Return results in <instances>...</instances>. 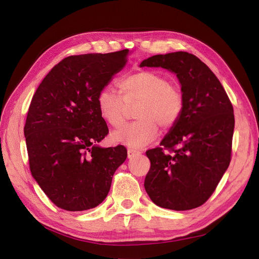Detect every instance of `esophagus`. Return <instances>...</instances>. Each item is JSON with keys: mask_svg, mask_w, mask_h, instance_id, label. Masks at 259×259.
I'll use <instances>...</instances> for the list:
<instances>
[{"mask_svg": "<svg viewBox=\"0 0 259 259\" xmlns=\"http://www.w3.org/2000/svg\"><path fill=\"white\" fill-rule=\"evenodd\" d=\"M139 153H141L140 150L135 149V148H131V147L128 148V158H133L136 155H139Z\"/></svg>", "mask_w": 259, "mask_h": 259, "instance_id": "1", "label": "esophagus"}]
</instances>
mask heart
Instances as JSON below:
<instances>
[{
	"label": "heart",
	"instance_id": "b5f03b06",
	"mask_svg": "<svg viewBox=\"0 0 259 259\" xmlns=\"http://www.w3.org/2000/svg\"><path fill=\"white\" fill-rule=\"evenodd\" d=\"M119 92L103 87L97 96L101 118L113 128L124 123L128 104L138 102L135 110L137 120L112 134V140L130 146H142L157 138L159 125L170 130L183 113L185 100L181 91L156 71L140 70L118 80Z\"/></svg>",
	"mask_w": 259,
	"mask_h": 259
}]
</instances>
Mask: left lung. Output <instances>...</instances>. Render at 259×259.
I'll return each instance as SVG.
<instances>
[{
  "label": "left lung",
  "mask_w": 259,
  "mask_h": 259,
  "mask_svg": "<svg viewBox=\"0 0 259 259\" xmlns=\"http://www.w3.org/2000/svg\"><path fill=\"white\" fill-rule=\"evenodd\" d=\"M140 67L172 71L181 84V117L160 147L146 151L150 169L145 189L157 206L189 210L216 190L232 160L234 108L221 81L188 52L157 54Z\"/></svg>",
  "instance_id": "left-lung-1"
}]
</instances>
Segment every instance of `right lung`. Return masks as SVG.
<instances>
[{"mask_svg": "<svg viewBox=\"0 0 259 259\" xmlns=\"http://www.w3.org/2000/svg\"><path fill=\"white\" fill-rule=\"evenodd\" d=\"M128 50L64 58L38 85L24 125L30 170L54 205L69 211L106 199L125 147L100 148L109 134L97 96L121 71Z\"/></svg>", "mask_w": 259, "mask_h": 259, "instance_id": "right-lung-1", "label": "right lung"}]
</instances>
